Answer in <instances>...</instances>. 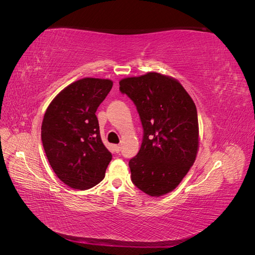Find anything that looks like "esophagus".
<instances>
[{"label":"esophagus","instance_id":"34e87169","mask_svg":"<svg viewBox=\"0 0 255 255\" xmlns=\"http://www.w3.org/2000/svg\"><path fill=\"white\" fill-rule=\"evenodd\" d=\"M114 148H115V151H116V152L119 153L120 150H121V145H120V144H115Z\"/></svg>","mask_w":255,"mask_h":255}]
</instances>
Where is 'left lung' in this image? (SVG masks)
Returning a JSON list of instances; mask_svg holds the SVG:
<instances>
[{
	"label": "left lung",
	"mask_w": 255,
	"mask_h": 255,
	"mask_svg": "<svg viewBox=\"0 0 255 255\" xmlns=\"http://www.w3.org/2000/svg\"><path fill=\"white\" fill-rule=\"evenodd\" d=\"M119 84L135 103L143 128L140 150L128 161L132 182L151 197L169 194L197 157L196 105L182 84L165 74L148 72Z\"/></svg>",
	"instance_id": "1"
}]
</instances>
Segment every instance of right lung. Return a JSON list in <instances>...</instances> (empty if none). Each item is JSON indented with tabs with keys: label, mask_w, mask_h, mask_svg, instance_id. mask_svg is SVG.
<instances>
[{
	"label": "right lung",
	"mask_w": 255,
	"mask_h": 255,
	"mask_svg": "<svg viewBox=\"0 0 255 255\" xmlns=\"http://www.w3.org/2000/svg\"><path fill=\"white\" fill-rule=\"evenodd\" d=\"M113 81L84 78L68 85L52 100L43 116L41 140L58 179L74 189L96 186L112 160L100 136L96 112Z\"/></svg>",
	"instance_id": "1"
}]
</instances>
